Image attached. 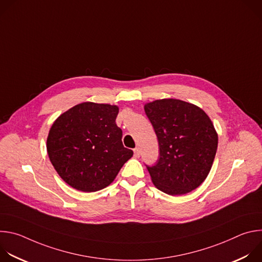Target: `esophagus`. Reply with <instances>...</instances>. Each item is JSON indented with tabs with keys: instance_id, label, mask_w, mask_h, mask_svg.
<instances>
[{
	"instance_id": "34e87169",
	"label": "esophagus",
	"mask_w": 262,
	"mask_h": 262,
	"mask_svg": "<svg viewBox=\"0 0 262 262\" xmlns=\"http://www.w3.org/2000/svg\"><path fill=\"white\" fill-rule=\"evenodd\" d=\"M134 156H135L136 158H139V157H140V149H139L138 147H136V148L134 149Z\"/></svg>"
}]
</instances>
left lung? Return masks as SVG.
Masks as SVG:
<instances>
[{
  "label": "left lung",
  "instance_id": "1",
  "mask_svg": "<svg viewBox=\"0 0 262 262\" xmlns=\"http://www.w3.org/2000/svg\"><path fill=\"white\" fill-rule=\"evenodd\" d=\"M144 110L160 148L157 164L146 165L155 185L172 196L197 189L207 177L217 148V134L207 114L173 98L146 103Z\"/></svg>",
  "mask_w": 262,
  "mask_h": 262
}]
</instances>
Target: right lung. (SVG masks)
I'll use <instances>...</instances> for the list:
<instances>
[{
    "instance_id": "right-lung-1",
    "label": "right lung",
    "mask_w": 262,
    "mask_h": 262,
    "mask_svg": "<svg viewBox=\"0 0 262 262\" xmlns=\"http://www.w3.org/2000/svg\"><path fill=\"white\" fill-rule=\"evenodd\" d=\"M119 107L83 102L60 115L47 140L51 163L73 189L90 193L104 189L134 155L122 144L116 124Z\"/></svg>"
}]
</instances>
